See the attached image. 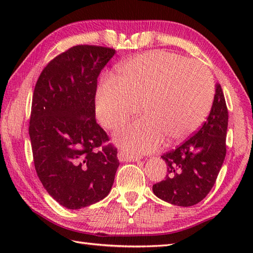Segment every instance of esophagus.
<instances>
[{
	"instance_id": "obj_1",
	"label": "esophagus",
	"mask_w": 253,
	"mask_h": 253,
	"mask_svg": "<svg viewBox=\"0 0 253 253\" xmlns=\"http://www.w3.org/2000/svg\"><path fill=\"white\" fill-rule=\"evenodd\" d=\"M118 157V160L120 161H126V162H133V161H136V162H138L139 161V158L136 157V155H132L130 154L128 151H126V150H121L120 152H118L117 154Z\"/></svg>"
}]
</instances>
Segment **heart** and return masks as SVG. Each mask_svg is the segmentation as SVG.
I'll return each mask as SVG.
<instances>
[{
	"label": "heart",
	"instance_id": "obj_1",
	"mask_svg": "<svg viewBox=\"0 0 253 253\" xmlns=\"http://www.w3.org/2000/svg\"><path fill=\"white\" fill-rule=\"evenodd\" d=\"M120 82L102 79L95 94L101 125L114 129L141 110L144 117L116 132V140L130 154L157 150L195 132L211 111L212 75L203 64L164 51H153L127 62Z\"/></svg>",
	"mask_w": 253,
	"mask_h": 253
}]
</instances>
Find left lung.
<instances>
[{"instance_id": "obj_1", "label": "left lung", "mask_w": 253, "mask_h": 253, "mask_svg": "<svg viewBox=\"0 0 253 253\" xmlns=\"http://www.w3.org/2000/svg\"><path fill=\"white\" fill-rule=\"evenodd\" d=\"M228 111L221 84H216L211 112L199 130L162 158L165 179L152 187L154 195L178 207L202 201L215 184L225 155Z\"/></svg>"}]
</instances>
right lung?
Returning <instances> with one entry per match:
<instances>
[{
	"label": "right lung",
	"instance_id": "1",
	"mask_svg": "<svg viewBox=\"0 0 253 253\" xmlns=\"http://www.w3.org/2000/svg\"><path fill=\"white\" fill-rule=\"evenodd\" d=\"M115 50L75 45L41 72L32 95L29 136L37 175L61 206L77 210L104 199L117 149L95 121L98 77Z\"/></svg>",
	"mask_w": 253,
	"mask_h": 253
}]
</instances>
